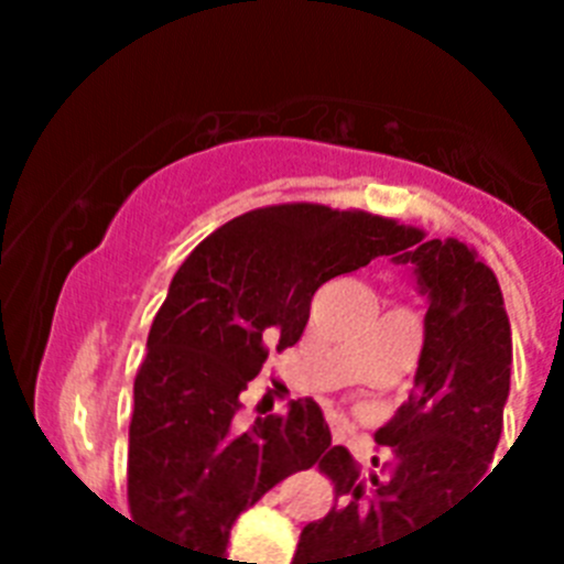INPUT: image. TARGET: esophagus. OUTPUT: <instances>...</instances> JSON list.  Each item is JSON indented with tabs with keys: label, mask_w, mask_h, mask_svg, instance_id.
<instances>
[{
	"label": "esophagus",
	"mask_w": 564,
	"mask_h": 564,
	"mask_svg": "<svg viewBox=\"0 0 564 564\" xmlns=\"http://www.w3.org/2000/svg\"><path fill=\"white\" fill-rule=\"evenodd\" d=\"M344 441V437H341V432H338V430H333V443H341Z\"/></svg>",
	"instance_id": "34e87169"
}]
</instances>
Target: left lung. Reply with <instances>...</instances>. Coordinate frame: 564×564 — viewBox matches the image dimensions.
I'll list each match as a JSON object with an SVG mask.
<instances>
[{
	"mask_svg": "<svg viewBox=\"0 0 564 564\" xmlns=\"http://www.w3.org/2000/svg\"><path fill=\"white\" fill-rule=\"evenodd\" d=\"M395 253L430 302L415 390L376 432L398 463L390 477H364L344 446L327 449L318 468L336 486V506L302 528L293 564H372L376 551L415 534L475 486L500 443L511 325L495 271L457 239L421 231Z\"/></svg>",
	"mask_w": 564,
	"mask_h": 564,
	"instance_id": "1",
	"label": "left lung"
}]
</instances>
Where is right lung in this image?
I'll list each match as a JSON object with an SVG mask.
<instances>
[{
  "label": "right lung",
  "mask_w": 564,
  "mask_h": 564,
  "mask_svg": "<svg viewBox=\"0 0 564 564\" xmlns=\"http://www.w3.org/2000/svg\"><path fill=\"white\" fill-rule=\"evenodd\" d=\"M412 234L376 214L285 203L234 217L188 253L134 378L127 468L134 522L197 551L203 564H220L237 517L330 449L313 398L237 432L239 392L268 350L302 338L327 279L395 253Z\"/></svg>",
  "instance_id": "add662e5"
}]
</instances>
